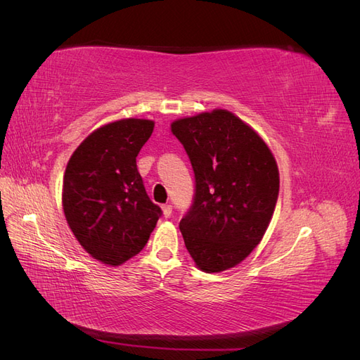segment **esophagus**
I'll list each match as a JSON object with an SVG mask.
<instances>
[{
    "instance_id": "esophagus-1",
    "label": "esophagus",
    "mask_w": 360,
    "mask_h": 360,
    "mask_svg": "<svg viewBox=\"0 0 360 360\" xmlns=\"http://www.w3.org/2000/svg\"><path fill=\"white\" fill-rule=\"evenodd\" d=\"M162 210H163V214H165L167 217H169L171 213H172V205L171 204H163L162 205Z\"/></svg>"
}]
</instances>
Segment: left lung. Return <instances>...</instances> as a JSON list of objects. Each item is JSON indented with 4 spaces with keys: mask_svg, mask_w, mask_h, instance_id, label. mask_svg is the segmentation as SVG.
<instances>
[{
    "mask_svg": "<svg viewBox=\"0 0 360 360\" xmlns=\"http://www.w3.org/2000/svg\"><path fill=\"white\" fill-rule=\"evenodd\" d=\"M171 130L195 174L193 201L180 221L184 245L207 274L231 269L252 252L274 216L275 158L252 129L225 110L177 120Z\"/></svg>",
    "mask_w": 360,
    "mask_h": 360,
    "instance_id": "left-lung-1",
    "label": "left lung"
}]
</instances>
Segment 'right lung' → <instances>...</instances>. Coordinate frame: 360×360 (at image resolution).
<instances>
[{
  "instance_id": "1",
  "label": "right lung",
  "mask_w": 360,
  "mask_h": 360,
  "mask_svg": "<svg viewBox=\"0 0 360 360\" xmlns=\"http://www.w3.org/2000/svg\"><path fill=\"white\" fill-rule=\"evenodd\" d=\"M150 120L126 118L86 136L63 181V209L81 246L118 266L143 250L162 216L148 198L136 156L153 132Z\"/></svg>"
}]
</instances>
